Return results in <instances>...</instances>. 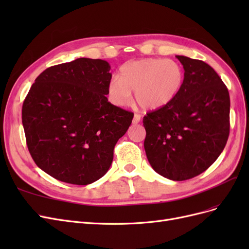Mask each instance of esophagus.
Wrapping results in <instances>:
<instances>
[{"instance_id":"obj_1","label":"esophagus","mask_w":249,"mask_h":249,"mask_svg":"<svg viewBox=\"0 0 249 249\" xmlns=\"http://www.w3.org/2000/svg\"><path fill=\"white\" fill-rule=\"evenodd\" d=\"M140 119H141V116L139 114H135L134 117H133V124H137L140 123Z\"/></svg>"}]
</instances>
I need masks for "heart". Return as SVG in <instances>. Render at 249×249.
<instances>
[{"instance_id": "obj_1", "label": "heart", "mask_w": 249, "mask_h": 249, "mask_svg": "<svg viewBox=\"0 0 249 249\" xmlns=\"http://www.w3.org/2000/svg\"><path fill=\"white\" fill-rule=\"evenodd\" d=\"M184 71L173 60L146 58L124 63L119 69L117 79L108 83L109 101L124 107L132 101L146 111L166 107L179 93L184 84Z\"/></svg>"}]
</instances>
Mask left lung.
<instances>
[{"instance_id":"obj_1","label":"left lung","mask_w":249,"mask_h":249,"mask_svg":"<svg viewBox=\"0 0 249 249\" xmlns=\"http://www.w3.org/2000/svg\"><path fill=\"white\" fill-rule=\"evenodd\" d=\"M184 84L166 107L143 117L144 149L162 177L185 180L200 175L220 156L230 134V94L222 80L201 60L176 56Z\"/></svg>"}]
</instances>
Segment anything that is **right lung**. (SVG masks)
I'll list each match as a JSON object with an SVG mask.
<instances>
[{
	"instance_id": "right-lung-1",
	"label": "right lung",
	"mask_w": 249,
	"mask_h": 249,
	"mask_svg": "<svg viewBox=\"0 0 249 249\" xmlns=\"http://www.w3.org/2000/svg\"><path fill=\"white\" fill-rule=\"evenodd\" d=\"M110 64L79 58L36 78L21 119L34 162L54 178L88 185L106 175L134 114L108 102Z\"/></svg>"
}]
</instances>
